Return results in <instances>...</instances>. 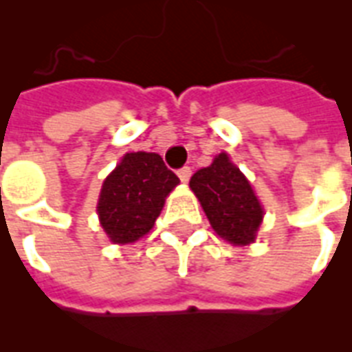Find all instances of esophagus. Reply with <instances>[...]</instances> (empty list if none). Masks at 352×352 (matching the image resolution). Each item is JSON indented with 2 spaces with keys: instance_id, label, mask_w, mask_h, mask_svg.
Wrapping results in <instances>:
<instances>
[{
  "instance_id": "obj_1",
  "label": "esophagus",
  "mask_w": 352,
  "mask_h": 352,
  "mask_svg": "<svg viewBox=\"0 0 352 352\" xmlns=\"http://www.w3.org/2000/svg\"><path fill=\"white\" fill-rule=\"evenodd\" d=\"M177 173H179V179H181L182 182H188L190 181V177H192V168H190V166H184V168H181Z\"/></svg>"
}]
</instances>
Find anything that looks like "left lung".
<instances>
[{
    "mask_svg": "<svg viewBox=\"0 0 352 352\" xmlns=\"http://www.w3.org/2000/svg\"><path fill=\"white\" fill-rule=\"evenodd\" d=\"M190 188L221 237L234 245H248L256 239L263 208L250 182L232 164L228 155H217L212 164L195 171Z\"/></svg>",
    "mask_w": 352,
    "mask_h": 352,
    "instance_id": "left-lung-1",
    "label": "left lung"
}]
</instances>
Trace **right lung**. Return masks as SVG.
Segmentation results:
<instances>
[{
  "label": "right lung",
  "mask_w": 352,
  "mask_h": 352,
  "mask_svg": "<svg viewBox=\"0 0 352 352\" xmlns=\"http://www.w3.org/2000/svg\"><path fill=\"white\" fill-rule=\"evenodd\" d=\"M179 177L157 153L124 155L107 177L98 199L102 228L113 243H133L148 234Z\"/></svg>",
  "instance_id": "1"
}]
</instances>
